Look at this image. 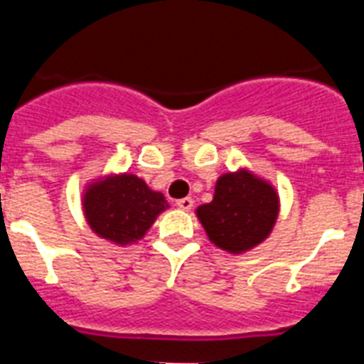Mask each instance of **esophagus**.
<instances>
[{
	"mask_svg": "<svg viewBox=\"0 0 364 364\" xmlns=\"http://www.w3.org/2000/svg\"><path fill=\"white\" fill-rule=\"evenodd\" d=\"M193 205H194V200L191 198V196H187V198L177 200V208H179V210H183V211L193 210Z\"/></svg>",
	"mask_w": 364,
	"mask_h": 364,
	"instance_id": "esophagus-1",
	"label": "esophagus"
}]
</instances>
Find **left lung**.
I'll list each match as a JSON object with an SVG mask.
<instances>
[{
  "label": "left lung",
  "instance_id": "1",
  "mask_svg": "<svg viewBox=\"0 0 364 364\" xmlns=\"http://www.w3.org/2000/svg\"><path fill=\"white\" fill-rule=\"evenodd\" d=\"M277 211L276 188L251 171L240 170L217 179L213 200L200 205L196 215L217 247L238 255L268 238Z\"/></svg>",
  "mask_w": 364,
  "mask_h": 364
}]
</instances>
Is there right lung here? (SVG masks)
Masks as SVG:
<instances>
[{
    "instance_id": "1",
    "label": "right lung",
    "mask_w": 364,
    "mask_h": 364,
    "mask_svg": "<svg viewBox=\"0 0 364 364\" xmlns=\"http://www.w3.org/2000/svg\"><path fill=\"white\" fill-rule=\"evenodd\" d=\"M168 208L164 194L132 173L109 176L88 185L82 210L88 225L100 238L117 245L141 240L156 215Z\"/></svg>"
}]
</instances>
